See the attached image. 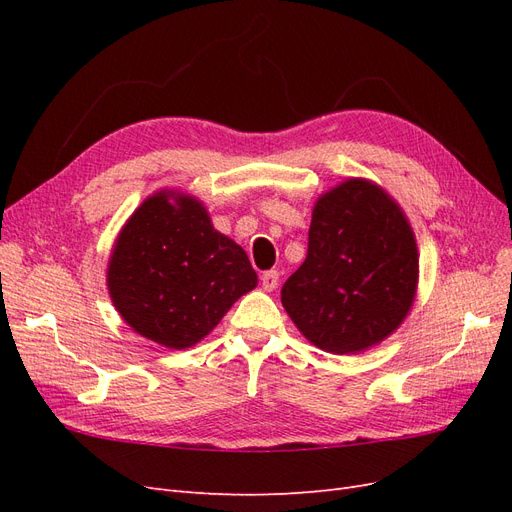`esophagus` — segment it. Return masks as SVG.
I'll list each match as a JSON object with an SVG mask.
<instances>
[{
  "instance_id": "34e87169",
  "label": "esophagus",
  "mask_w": 512,
  "mask_h": 512,
  "mask_svg": "<svg viewBox=\"0 0 512 512\" xmlns=\"http://www.w3.org/2000/svg\"><path fill=\"white\" fill-rule=\"evenodd\" d=\"M260 282H262V288L271 292V290L277 288V284H280V273H277L275 269L273 271H265V273H262V277H260Z\"/></svg>"
}]
</instances>
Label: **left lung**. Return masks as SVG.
<instances>
[{
    "label": "left lung",
    "mask_w": 512,
    "mask_h": 512,
    "mask_svg": "<svg viewBox=\"0 0 512 512\" xmlns=\"http://www.w3.org/2000/svg\"><path fill=\"white\" fill-rule=\"evenodd\" d=\"M418 280L414 232L376 183L348 179L318 198L307 256L282 288V305L314 346L350 354L391 335Z\"/></svg>",
    "instance_id": "left-lung-1"
}]
</instances>
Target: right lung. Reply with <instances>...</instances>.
Returning <instances> with one entry per match:
<instances>
[{
	"label": "right lung",
	"mask_w": 512,
	"mask_h": 512,
	"mask_svg": "<svg viewBox=\"0 0 512 512\" xmlns=\"http://www.w3.org/2000/svg\"><path fill=\"white\" fill-rule=\"evenodd\" d=\"M106 282L117 312L136 333L181 350L209 335L258 277L196 198L160 192L119 232Z\"/></svg>",
	"instance_id": "right-lung-1"
}]
</instances>
